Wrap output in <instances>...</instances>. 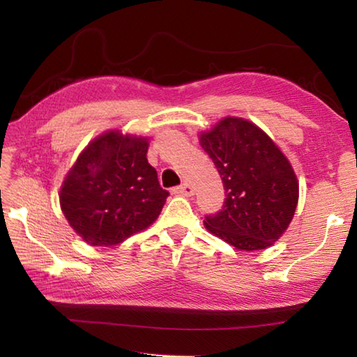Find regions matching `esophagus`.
<instances>
[{
  "label": "esophagus",
  "mask_w": 357,
  "mask_h": 357,
  "mask_svg": "<svg viewBox=\"0 0 357 357\" xmlns=\"http://www.w3.org/2000/svg\"><path fill=\"white\" fill-rule=\"evenodd\" d=\"M173 192L176 195H181V196H192L195 193V188H193V185H190L188 183H184L183 185L174 188Z\"/></svg>",
  "instance_id": "34e87169"
}]
</instances>
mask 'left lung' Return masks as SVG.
Wrapping results in <instances>:
<instances>
[{
	"instance_id": "8db88e82",
	"label": "left lung",
	"mask_w": 357,
	"mask_h": 357,
	"mask_svg": "<svg viewBox=\"0 0 357 357\" xmlns=\"http://www.w3.org/2000/svg\"><path fill=\"white\" fill-rule=\"evenodd\" d=\"M221 174L222 210L206 216V229L238 250H264L282 236L294 216L299 183L270 136L244 118L227 116L199 135Z\"/></svg>"
}]
</instances>
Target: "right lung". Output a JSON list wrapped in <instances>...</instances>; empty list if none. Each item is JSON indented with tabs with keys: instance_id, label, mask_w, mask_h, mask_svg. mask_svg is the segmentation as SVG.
Here are the masks:
<instances>
[{
	"instance_id": "obj_1",
	"label": "right lung",
	"mask_w": 357,
	"mask_h": 357,
	"mask_svg": "<svg viewBox=\"0 0 357 357\" xmlns=\"http://www.w3.org/2000/svg\"><path fill=\"white\" fill-rule=\"evenodd\" d=\"M149 139L109 130L81 151L59 192L75 233L93 247H112L146 230L169 192L147 161Z\"/></svg>"
}]
</instances>
